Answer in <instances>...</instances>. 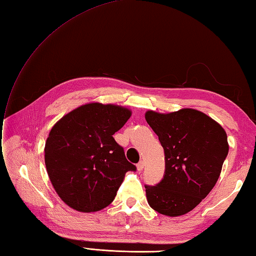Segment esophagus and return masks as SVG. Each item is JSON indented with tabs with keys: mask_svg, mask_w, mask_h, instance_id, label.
Instances as JSON below:
<instances>
[{
	"mask_svg": "<svg viewBox=\"0 0 256 256\" xmlns=\"http://www.w3.org/2000/svg\"><path fill=\"white\" fill-rule=\"evenodd\" d=\"M144 168V161H140L137 164V170H138V171H142Z\"/></svg>",
	"mask_w": 256,
	"mask_h": 256,
	"instance_id": "esophagus-1",
	"label": "esophagus"
}]
</instances>
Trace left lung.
I'll return each instance as SVG.
<instances>
[{
    "label": "left lung",
    "instance_id": "8db88e82",
    "mask_svg": "<svg viewBox=\"0 0 256 256\" xmlns=\"http://www.w3.org/2000/svg\"><path fill=\"white\" fill-rule=\"evenodd\" d=\"M146 120L166 154L163 180L146 185L148 204L158 214L178 217L194 209L217 183L229 151L226 134L212 118L192 108L148 110Z\"/></svg>",
    "mask_w": 256,
    "mask_h": 256
}]
</instances>
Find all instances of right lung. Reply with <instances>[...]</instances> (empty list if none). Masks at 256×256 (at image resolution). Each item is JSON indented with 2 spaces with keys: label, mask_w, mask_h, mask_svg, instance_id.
I'll list each match as a JSON object with an SVG mask.
<instances>
[{
  "label": "right lung",
  "mask_w": 256,
  "mask_h": 256,
  "mask_svg": "<svg viewBox=\"0 0 256 256\" xmlns=\"http://www.w3.org/2000/svg\"><path fill=\"white\" fill-rule=\"evenodd\" d=\"M132 116L127 107L88 103L51 128L44 163L54 190L68 206L95 212L114 200L124 174L136 171L112 134Z\"/></svg>",
  "instance_id": "right-lung-1"
}]
</instances>
